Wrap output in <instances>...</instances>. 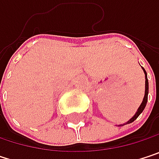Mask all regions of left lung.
I'll list each match as a JSON object with an SVG mask.
<instances>
[{
	"instance_id": "1",
	"label": "left lung",
	"mask_w": 159,
	"mask_h": 159,
	"mask_svg": "<svg viewBox=\"0 0 159 159\" xmlns=\"http://www.w3.org/2000/svg\"><path fill=\"white\" fill-rule=\"evenodd\" d=\"M142 68H143V67H142ZM143 70L144 75H145V90H144V97H143V102H142V104L140 105V107L138 108V110L136 111V113L134 114V116L130 120H128L127 122H125V123H123V124H120V126H122V125H125V124H128V123H131V122L134 121V120L138 118V116L143 112V111L144 110V108H145V106H146V103H147V97H148V80H147V75H146L145 70H144L143 68Z\"/></svg>"
}]
</instances>
